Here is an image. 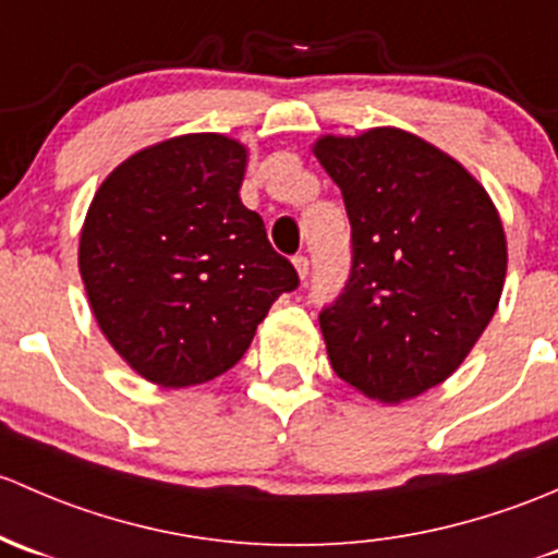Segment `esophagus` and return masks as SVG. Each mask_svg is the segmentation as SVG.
<instances>
[{"mask_svg":"<svg viewBox=\"0 0 558 558\" xmlns=\"http://www.w3.org/2000/svg\"><path fill=\"white\" fill-rule=\"evenodd\" d=\"M292 266H295L298 277H301V279H306V277H308V257H306V255L292 257Z\"/></svg>","mask_w":558,"mask_h":558,"instance_id":"34e87169","label":"esophagus"}]
</instances>
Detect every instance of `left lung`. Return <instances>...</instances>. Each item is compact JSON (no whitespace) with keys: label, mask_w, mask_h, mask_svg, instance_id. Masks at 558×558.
<instances>
[{"label":"left lung","mask_w":558,"mask_h":558,"mask_svg":"<svg viewBox=\"0 0 558 558\" xmlns=\"http://www.w3.org/2000/svg\"><path fill=\"white\" fill-rule=\"evenodd\" d=\"M312 150L352 222V274L319 314L332 371L378 403L418 398L497 312L508 271L497 206L457 158L395 125L325 134Z\"/></svg>","instance_id":"obj_1"}]
</instances>
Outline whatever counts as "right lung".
I'll return each mask as SVG.
<instances>
[{"label":"right lung","mask_w":558,"mask_h":558,"mask_svg":"<svg viewBox=\"0 0 558 558\" xmlns=\"http://www.w3.org/2000/svg\"><path fill=\"white\" fill-rule=\"evenodd\" d=\"M246 147L182 134L107 174L80 231L90 312L125 365L166 389L222 376L244 357L281 292L298 287L241 204Z\"/></svg>","instance_id":"right-lung-1"}]
</instances>
